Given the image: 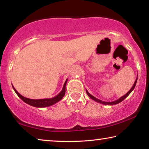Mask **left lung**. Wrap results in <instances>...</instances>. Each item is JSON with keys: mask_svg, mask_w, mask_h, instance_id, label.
Returning <instances> with one entry per match:
<instances>
[{"mask_svg": "<svg viewBox=\"0 0 149 149\" xmlns=\"http://www.w3.org/2000/svg\"><path fill=\"white\" fill-rule=\"evenodd\" d=\"M137 78H136L135 81L134 82V84H133L132 87L131 88V89L129 91H128L127 93H126L125 95H123V96H122V97H120V99H118L116 100H114V101H112V102H105V101H102V100H100L99 99H97V98L95 97L94 96H93L92 95H91L90 93L87 91V90H86V93H87V95L89 96V97L91 98V99H93V100H95V102H99V103H100V104H105V105H114V104H118V103L121 102L122 101V100H124L126 97L129 96V95L130 94V93L133 91V90L135 89V85H136V84H137Z\"/></svg>", "mask_w": 149, "mask_h": 149, "instance_id": "left-lung-1", "label": "left lung"}]
</instances>
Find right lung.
<instances>
[{
  "instance_id": "right-lung-1",
  "label": "right lung",
  "mask_w": 149,
  "mask_h": 149,
  "mask_svg": "<svg viewBox=\"0 0 149 149\" xmlns=\"http://www.w3.org/2000/svg\"><path fill=\"white\" fill-rule=\"evenodd\" d=\"M68 81V79L65 80V81L64 84V86H63L62 90L56 96H55L54 97L50 98V99H28V98L24 97V96L20 95L19 93L17 91L16 89L14 87L13 85H12V87H13V89L14 90L15 93H16L17 95L24 102L27 103V104H29L32 106V107H37V108H43V107H50V106H52L54 104H56V102H59L60 100L64 97L65 93V85H66Z\"/></svg>"
}]
</instances>
